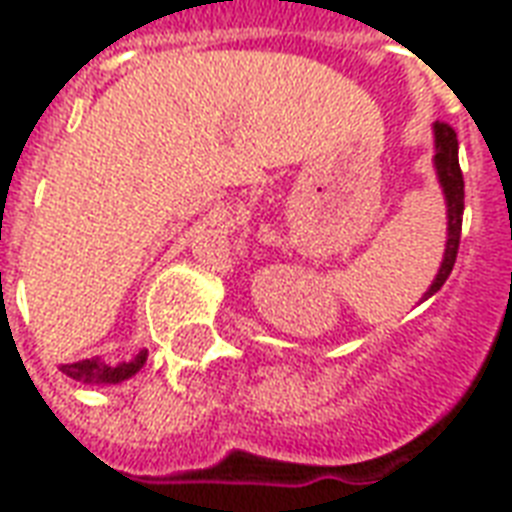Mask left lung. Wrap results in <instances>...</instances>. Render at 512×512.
I'll return each instance as SVG.
<instances>
[{"label":"left lung","instance_id":"obj_1","mask_svg":"<svg viewBox=\"0 0 512 512\" xmlns=\"http://www.w3.org/2000/svg\"><path fill=\"white\" fill-rule=\"evenodd\" d=\"M433 169L439 180L444 205H447V244H444V257L430 282V288L422 293V301L439 293L441 285L450 277L461 244V219H463V175L458 164V136L447 123H433Z\"/></svg>","mask_w":512,"mask_h":512}]
</instances>
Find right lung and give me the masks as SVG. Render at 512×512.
I'll list each match as a JSON object with an SVG mask.
<instances>
[{"label": "right lung", "mask_w": 512, "mask_h": 512, "mask_svg": "<svg viewBox=\"0 0 512 512\" xmlns=\"http://www.w3.org/2000/svg\"><path fill=\"white\" fill-rule=\"evenodd\" d=\"M147 362V348H142L139 354H134V359L128 362H117V365H109L104 359H82V362H73V365H62L60 370L73 381H82V384L90 386H112V384H123L131 376H136L142 365Z\"/></svg>", "instance_id": "right-lung-1"}]
</instances>
